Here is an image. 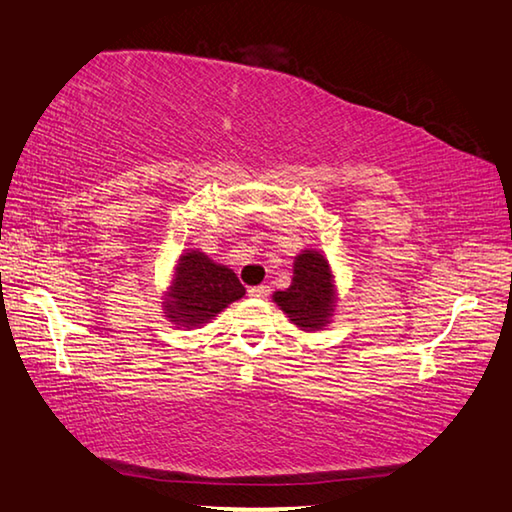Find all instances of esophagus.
Returning <instances> with one entry per match:
<instances>
[{"instance_id":"esophagus-1","label":"esophagus","mask_w":512,"mask_h":512,"mask_svg":"<svg viewBox=\"0 0 512 512\" xmlns=\"http://www.w3.org/2000/svg\"><path fill=\"white\" fill-rule=\"evenodd\" d=\"M249 296H252V298H267L269 296V287L267 285H256V287H252V289H249Z\"/></svg>"}]
</instances>
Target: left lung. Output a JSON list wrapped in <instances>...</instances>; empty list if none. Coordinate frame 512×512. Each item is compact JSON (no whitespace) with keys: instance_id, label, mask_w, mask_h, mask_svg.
I'll return each mask as SVG.
<instances>
[{"instance_id":"obj_1","label":"left lung","mask_w":512,"mask_h":512,"mask_svg":"<svg viewBox=\"0 0 512 512\" xmlns=\"http://www.w3.org/2000/svg\"><path fill=\"white\" fill-rule=\"evenodd\" d=\"M274 302L300 331L316 333L331 325L338 307V287L327 256L302 249L294 258V278L285 291H274Z\"/></svg>"}]
</instances>
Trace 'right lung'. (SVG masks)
<instances>
[{
    "mask_svg": "<svg viewBox=\"0 0 512 512\" xmlns=\"http://www.w3.org/2000/svg\"><path fill=\"white\" fill-rule=\"evenodd\" d=\"M245 296L241 280L227 265L214 263L201 249H185L163 291V314L176 329H201L223 309Z\"/></svg>",
    "mask_w": 512,
    "mask_h": 512,
    "instance_id": "1",
    "label": "right lung"
}]
</instances>
